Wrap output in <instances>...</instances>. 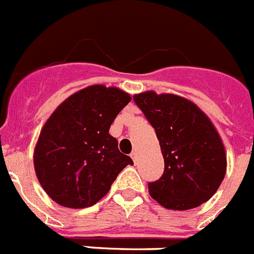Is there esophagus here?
Returning a JSON list of instances; mask_svg holds the SVG:
<instances>
[{"label":"esophagus","instance_id":"34e87169","mask_svg":"<svg viewBox=\"0 0 254 254\" xmlns=\"http://www.w3.org/2000/svg\"><path fill=\"white\" fill-rule=\"evenodd\" d=\"M131 158H132V159H133V162H135V163H136V162H137V151H136V150L132 151V153H131Z\"/></svg>","mask_w":254,"mask_h":254}]
</instances>
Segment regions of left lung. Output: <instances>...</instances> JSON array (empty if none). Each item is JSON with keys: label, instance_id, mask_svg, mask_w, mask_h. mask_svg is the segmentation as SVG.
I'll use <instances>...</instances> for the list:
<instances>
[{"label": "left lung", "instance_id": "left-lung-1", "mask_svg": "<svg viewBox=\"0 0 254 254\" xmlns=\"http://www.w3.org/2000/svg\"><path fill=\"white\" fill-rule=\"evenodd\" d=\"M133 101L155 129L164 158V172L149 183L151 198L168 209L186 211L217 191L226 173L220 135L204 113L177 95L153 91Z\"/></svg>", "mask_w": 254, "mask_h": 254}]
</instances>
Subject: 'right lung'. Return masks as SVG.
I'll use <instances>...</instances> for the list:
<instances>
[{
	"label": "right lung",
	"instance_id": "right-lung-1",
	"mask_svg": "<svg viewBox=\"0 0 254 254\" xmlns=\"http://www.w3.org/2000/svg\"><path fill=\"white\" fill-rule=\"evenodd\" d=\"M129 101L119 88L95 84L69 96L47 119L34 149V168L43 190L58 204L94 205L119 172L133 164L109 133Z\"/></svg>",
	"mask_w": 254,
	"mask_h": 254
}]
</instances>
